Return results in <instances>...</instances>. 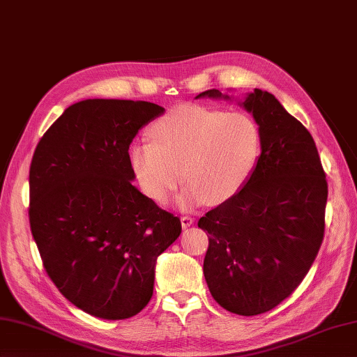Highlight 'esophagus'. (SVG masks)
<instances>
[{
    "mask_svg": "<svg viewBox=\"0 0 357 357\" xmlns=\"http://www.w3.org/2000/svg\"><path fill=\"white\" fill-rule=\"evenodd\" d=\"M193 218L192 216H187V215H184V216H181V225H183V229H188V227L190 225H193Z\"/></svg>",
    "mask_w": 357,
    "mask_h": 357,
    "instance_id": "esophagus-1",
    "label": "esophagus"
}]
</instances>
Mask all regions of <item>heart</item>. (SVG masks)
<instances>
[{"label": "heart", "instance_id": "b5f03b06", "mask_svg": "<svg viewBox=\"0 0 357 357\" xmlns=\"http://www.w3.org/2000/svg\"><path fill=\"white\" fill-rule=\"evenodd\" d=\"M149 138L130 149L135 178L149 198L165 202L184 176L188 183L178 198L183 208L236 196L261 151L259 127L245 113L196 104L165 113Z\"/></svg>", "mask_w": 357, "mask_h": 357}]
</instances>
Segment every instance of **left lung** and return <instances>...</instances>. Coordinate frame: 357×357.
Masks as SVG:
<instances>
[{
    "label": "left lung",
    "mask_w": 357,
    "mask_h": 357,
    "mask_svg": "<svg viewBox=\"0 0 357 357\" xmlns=\"http://www.w3.org/2000/svg\"><path fill=\"white\" fill-rule=\"evenodd\" d=\"M224 98L211 89L196 98ZM242 107L261 132V155L242 190L207 211L204 276L227 312L256 316L279 305L305 278L325 230L328 185L313 136L275 95L255 89Z\"/></svg>",
    "instance_id": "1"
}]
</instances>
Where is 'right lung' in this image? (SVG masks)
<instances>
[{
  "instance_id": "right-lung-1",
  "label": "right lung",
  "mask_w": 357,
  "mask_h": 357,
  "mask_svg": "<svg viewBox=\"0 0 357 357\" xmlns=\"http://www.w3.org/2000/svg\"><path fill=\"white\" fill-rule=\"evenodd\" d=\"M162 113L147 101H79L30 164L29 221L44 268L66 299L101 319H128L149 304L158 256L181 234L179 218L132 184L128 147Z\"/></svg>"
}]
</instances>
